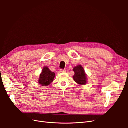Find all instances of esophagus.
Listing matches in <instances>:
<instances>
[{
  "label": "esophagus",
  "mask_w": 128,
  "mask_h": 128,
  "mask_svg": "<svg viewBox=\"0 0 128 128\" xmlns=\"http://www.w3.org/2000/svg\"><path fill=\"white\" fill-rule=\"evenodd\" d=\"M60 72H66V69H60Z\"/></svg>",
  "instance_id": "1"
}]
</instances>
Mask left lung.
<instances>
[{
	"label": "left lung",
	"mask_w": 128,
	"mask_h": 128,
	"mask_svg": "<svg viewBox=\"0 0 128 128\" xmlns=\"http://www.w3.org/2000/svg\"><path fill=\"white\" fill-rule=\"evenodd\" d=\"M72 70L75 73L72 76L75 82L79 85H86L88 81L87 75L82 66L77 65L73 68Z\"/></svg>",
	"instance_id": "left-lung-1"
}]
</instances>
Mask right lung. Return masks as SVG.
<instances>
[{
	"mask_svg": "<svg viewBox=\"0 0 128 128\" xmlns=\"http://www.w3.org/2000/svg\"><path fill=\"white\" fill-rule=\"evenodd\" d=\"M55 77V73L51 72L46 66L42 68L40 75L38 83L43 86H48L51 84Z\"/></svg>",
	"mask_w": 128,
	"mask_h": 128,
	"instance_id": "add662e5",
	"label": "right lung"
}]
</instances>
